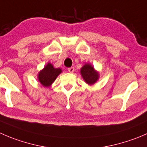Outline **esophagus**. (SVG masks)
I'll return each instance as SVG.
<instances>
[{"instance_id": "obj_1", "label": "esophagus", "mask_w": 147, "mask_h": 147, "mask_svg": "<svg viewBox=\"0 0 147 147\" xmlns=\"http://www.w3.org/2000/svg\"><path fill=\"white\" fill-rule=\"evenodd\" d=\"M68 71H69V72H70V73H72V72H74V71H75V68H74L73 67H71L68 68Z\"/></svg>"}]
</instances>
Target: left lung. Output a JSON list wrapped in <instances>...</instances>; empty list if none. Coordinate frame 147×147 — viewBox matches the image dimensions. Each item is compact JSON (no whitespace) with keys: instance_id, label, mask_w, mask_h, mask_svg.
Here are the masks:
<instances>
[{"instance_id":"left-lung-1","label":"left lung","mask_w":147,"mask_h":147,"mask_svg":"<svg viewBox=\"0 0 147 147\" xmlns=\"http://www.w3.org/2000/svg\"><path fill=\"white\" fill-rule=\"evenodd\" d=\"M82 78L88 85H93L99 78V73L94 69L90 64H85L80 69Z\"/></svg>"}]
</instances>
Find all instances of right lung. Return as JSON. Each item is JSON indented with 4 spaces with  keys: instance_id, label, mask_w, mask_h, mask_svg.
I'll list each match as a JSON object with an SVG mask.
<instances>
[{
    "instance_id": "1",
    "label": "right lung",
    "mask_w": 147,
    "mask_h": 147,
    "mask_svg": "<svg viewBox=\"0 0 147 147\" xmlns=\"http://www.w3.org/2000/svg\"><path fill=\"white\" fill-rule=\"evenodd\" d=\"M62 72L60 68H55L51 63H48L38 74L39 82L45 87L51 86L58 75Z\"/></svg>"
}]
</instances>
